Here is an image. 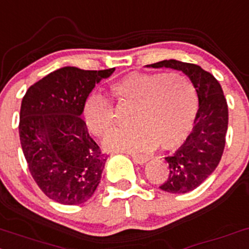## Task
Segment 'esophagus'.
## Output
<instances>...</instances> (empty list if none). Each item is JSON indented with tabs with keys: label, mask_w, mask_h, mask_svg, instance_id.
<instances>
[{
	"label": "esophagus",
	"mask_w": 249,
	"mask_h": 249,
	"mask_svg": "<svg viewBox=\"0 0 249 249\" xmlns=\"http://www.w3.org/2000/svg\"><path fill=\"white\" fill-rule=\"evenodd\" d=\"M131 157H132L133 162L137 163V164H144V163H146L147 160H149V157L145 155H139V154H132L131 155Z\"/></svg>",
	"instance_id": "34e87169"
}]
</instances>
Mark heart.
I'll return each instance as SVG.
<instances>
[{
    "instance_id": "1",
    "label": "heart",
    "mask_w": 249,
    "mask_h": 249,
    "mask_svg": "<svg viewBox=\"0 0 249 249\" xmlns=\"http://www.w3.org/2000/svg\"><path fill=\"white\" fill-rule=\"evenodd\" d=\"M117 102L133 106L132 127L114 130L104 141L112 151H150L160 144L173 149L181 144L191 129L197 97L189 79L181 73H132L112 85ZM87 129L102 137L114 125L110 100L91 92L83 105Z\"/></svg>"
}]
</instances>
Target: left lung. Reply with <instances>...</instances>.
Here are the masks:
<instances>
[{"instance_id":"obj_1","label":"left lung","mask_w":249,"mask_h":249,"mask_svg":"<svg viewBox=\"0 0 249 249\" xmlns=\"http://www.w3.org/2000/svg\"><path fill=\"white\" fill-rule=\"evenodd\" d=\"M146 67L181 71L197 93L198 110L193 130L184 143L165 157L169 177L160 187L171 194L189 193L208 178L222 157L228 129V106L222 87L214 75L197 65L170 59Z\"/></svg>"}]
</instances>
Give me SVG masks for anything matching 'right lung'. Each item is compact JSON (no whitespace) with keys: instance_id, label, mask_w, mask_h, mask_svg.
Instances as JSON below:
<instances>
[{"instance_id":"right-lung-1","label":"right lung","mask_w":249,"mask_h":249,"mask_svg":"<svg viewBox=\"0 0 249 249\" xmlns=\"http://www.w3.org/2000/svg\"><path fill=\"white\" fill-rule=\"evenodd\" d=\"M114 68L62 67L32 85L20 111L21 146L33 178L51 200L67 206L89 201L107 156L81 119L87 95Z\"/></svg>"}]
</instances>
